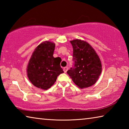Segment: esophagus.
I'll return each mask as SVG.
<instances>
[{"instance_id":"esophagus-1","label":"esophagus","mask_w":129,"mask_h":129,"mask_svg":"<svg viewBox=\"0 0 129 129\" xmlns=\"http://www.w3.org/2000/svg\"><path fill=\"white\" fill-rule=\"evenodd\" d=\"M68 68L67 67H64V72H65V73H66V72H67V71H68Z\"/></svg>"}]
</instances>
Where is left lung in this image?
Returning <instances> with one entry per match:
<instances>
[{
    "label": "left lung",
    "mask_w": 129,
    "mask_h": 129,
    "mask_svg": "<svg viewBox=\"0 0 129 129\" xmlns=\"http://www.w3.org/2000/svg\"><path fill=\"white\" fill-rule=\"evenodd\" d=\"M73 49L74 66L67 71L74 83L81 89L93 85L102 72L101 62L92 47L86 41H70Z\"/></svg>",
    "instance_id": "1"
}]
</instances>
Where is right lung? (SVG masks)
Masks as SVG:
<instances>
[{
  "mask_svg": "<svg viewBox=\"0 0 129 129\" xmlns=\"http://www.w3.org/2000/svg\"><path fill=\"white\" fill-rule=\"evenodd\" d=\"M55 44L44 41L35 49L28 62L27 72L29 81L37 88L47 90L57 76L64 73L60 62L53 56Z\"/></svg>",
  "mask_w": 129,
  "mask_h": 129,
  "instance_id": "right-lung-1",
  "label": "right lung"
}]
</instances>
